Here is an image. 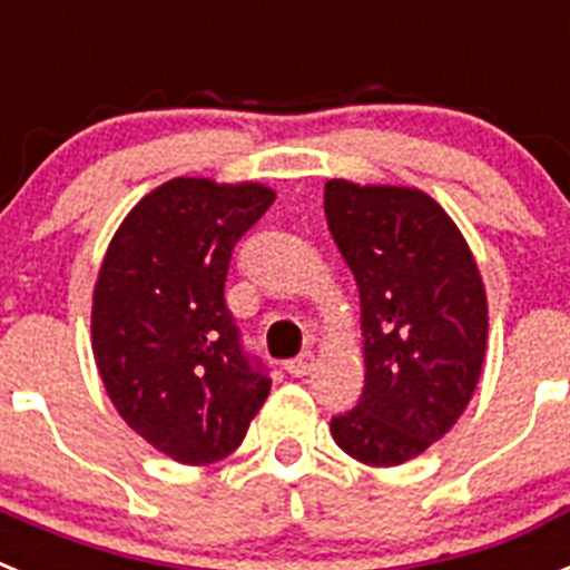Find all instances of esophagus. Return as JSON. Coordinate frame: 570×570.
Listing matches in <instances>:
<instances>
[{
    "instance_id": "obj_1",
    "label": "esophagus",
    "mask_w": 570,
    "mask_h": 570,
    "mask_svg": "<svg viewBox=\"0 0 570 570\" xmlns=\"http://www.w3.org/2000/svg\"><path fill=\"white\" fill-rule=\"evenodd\" d=\"M311 367H314V354H311V351H305V354H299L296 360H291L288 365H285V371H288L291 376H305V374H311Z\"/></svg>"
}]
</instances>
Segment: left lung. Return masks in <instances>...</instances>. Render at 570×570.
<instances>
[{"label": "left lung", "mask_w": 570, "mask_h": 570, "mask_svg": "<svg viewBox=\"0 0 570 570\" xmlns=\"http://www.w3.org/2000/svg\"><path fill=\"white\" fill-rule=\"evenodd\" d=\"M325 216L365 336V387L331 434L365 465H402L471 402L488 342L482 276L454 219L416 188L331 179Z\"/></svg>", "instance_id": "left-lung-1"}]
</instances>
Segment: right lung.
Listing matches in <instances>:
<instances>
[{
  "mask_svg": "<svg viewBox=\"0 0 570 570\" xmlns=\"http://www.w3.org/2000/svg\"><path fill=\"white\" fill-rule=\"evenodd\" d=\"M265 185L179 176L110 239L94 288V356L136 434L183 465L234 454L268 400V367L225 305L234 245L274 205Z\"/></svg>",
  "mask_w": 570,
  "mask_h": 570,
  "instance_id": "add662e5",
  "label": "right lung"
}]
</instances>
